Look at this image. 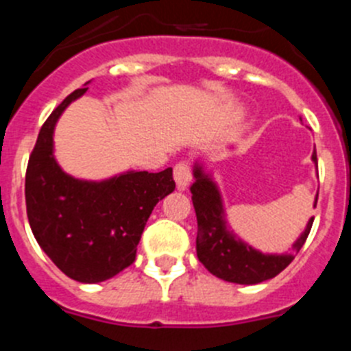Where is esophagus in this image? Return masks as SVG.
<instances>
[{
	"mask_svg": "<svg viewBox=\"0 0 351 351\" xmlns=\"http://www.w3.org/2000/svg\"><path fill=\"white\" fill-rule=\"evenodd\" d=\"M173 179L178 184V190H186L191 182V169L186 161H181L178 165L173 167Z\"/></svg>",
	"mask_w": 351,
	"mask_h": 351,
	"instance_id": "esophagus-1",
	"label": "esophagus"
}]
</instances>
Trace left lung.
Returning a JSON list of instances; mask_svg holds the SVG:
<instances>
[{
  "mask_svg": "<svg viewBox=\"0 0 351 351\" xmlns=\"http://www.w3.org/2000/svg\"><path fill=\"white\" fill-rule=\"evenodd\" d=\"M311 160L316 163V151H313ZM193 178L195 182L190 190L198 223L197 256L210 274L228 283L256 285L272 280L290 265L308 239L313 218L293 243L291 253H262L239 239L228 226L218 184L200 161L195 163ZM316 200L318 193L315 197V206Z\"/></svg>",
  "mask_w": 351,
  "mask_h": 351,
  "instance_id": "obj_1",
  "label": "left lung"
}]
</instances>
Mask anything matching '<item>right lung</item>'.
I'll return each instance as SVG.
<instances>
[{
    "instance_id": "right-lung-1",
    "label": "right lung",
    "mask_w": 351,
    "mask_h": 351,
    "mask_svg": "<svg viewBox=\"0 0 351 351\" xmlns=\"http://www.w3.org/2000/svg\"><path fill=\"white\" fill-rule=\"evenodd\" d=\"M75 89L43 123L26 170L29 226L45 255L79 283H101L132 265L149 216L172 193V169L117 173L86 181L64 172L54 156V128Z\"/></svg>"
}]
</instances>
